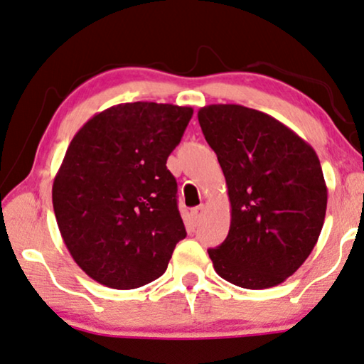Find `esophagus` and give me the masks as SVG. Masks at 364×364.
Segmentation results:
<instances>
[{
  "mask_svg": "<svg viewBox=\"0 0 364 364\" xmlns=\"http://www.w3.org/2000/svg\"><path fill=\"white\" fill-rule=\"evenodd\" d=\"M203 213H205V205H200V206H196V208L191 210V216L195 220H200L201 216H203Z\"/></svg>",
  "mask_w": 364,
  "mask_h": 364,
  "instance_id": "1",
  "label": "esophagus"
}]
</instances>
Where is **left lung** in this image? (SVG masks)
<instances>
[{
  "label": "left lung",
  "mask_w": 364,
  "mask_h": 364,
  "mask_svg": "<svg viewBox=\"0 0 364 364\" xmlns=\"http://www.w3.org/2000/svg\"><path fill=\"white\" fill-rule=\"evenodd\" d=\"M198 121L227 179L232 222L208 255L243 289L282 284L317 243L328 206L319 158L292 129L260 110L211 104Z\"/></svg>",
  "instance_id": "1"
}]
</instances>
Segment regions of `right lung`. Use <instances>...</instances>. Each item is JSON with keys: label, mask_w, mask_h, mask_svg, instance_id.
I'll return each mask as SVG.
<instances>
[{"label": "right lung", "mask_w": 364, "mask_h": 364, "mask_svg": "<svg viewBox=\"0 0 364 364\" xmlns=\"http://www.w3.org/2000/svg\"><path fill=\"white\" fill-rule=\"evenodd\" d=\"M191 116L173 104H119L73 136L53 211L72 259L95 282L122 291L153 282L186 237L166 161Z\"/></svg>", "instance_id": "add662e5"}]
</instances>
